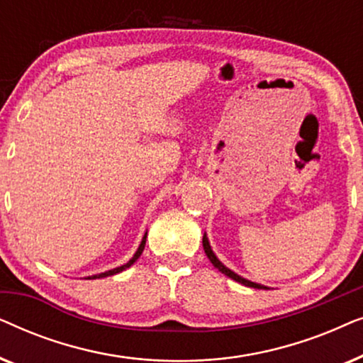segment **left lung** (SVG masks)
<instances>
[{
  "mask_svg": "<svg viewBox=\"0 0 363 363\" xmlns=\"http://www.w3.org/2000/svg\"><path fill=\"white\" fill-rule=\"evenodd\" d=\"M203 250H205L208 259H210V261L213 262V266H215L218 271H221L223 274H226L228 277H231V279H235L236 282H241V284H245V286H247V287H255V289H267V287L261 286V284H256V282H251V281H247V279H242L241 276L235 274V272H233L231 269H228V267H226L225 264H221L220 259H218V257L215 256V252L211 251V246H210V242H208L206 235H203Z\"/></svg>",
  "mask_w": 363,
  "mask_h": 363,
  "instance_id": "left-lung-1",
  "label": "left lung"
}]
</instances>
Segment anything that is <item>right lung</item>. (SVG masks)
Returning a JSON list of instances; mask_svg holds the SVG:
<instances>
[{
	"label": "right lung",
	"instance_id": "obj_1",
	"mask_svg": "<svg viewBox=\"0 0 363 363\" xmlns=\"http://www.w3.org/2000/svg\"><path fill=\"white\" fill-rule=\"evenodd\" d=\"M145 241H147V233H145V236H143V240H142V242H140V246H138V250H137V252L135 255H133V257L130 261L127 262V264H123V266H121V267H116V269H112V271H107V272H102V274H97V276H91V277H87V279H101V277H107V276H113V274H117V272H122L123 269H127V267H130L133 262H135L137 259H138V256L142 255V251H143V247H145Z\"/></svg>",
	"mask_w": 363,
	"mask_h": 363
}]
</instances>
